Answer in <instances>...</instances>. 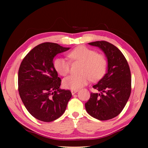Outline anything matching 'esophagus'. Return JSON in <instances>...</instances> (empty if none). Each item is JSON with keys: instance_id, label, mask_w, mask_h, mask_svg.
Here are the masks:
<instances>
[{"instance_id": "obj_1", "label": "esophagus", "mask_w": 148, "mask_h": 148, "mask_svg": "<svg viewBox=\"0 0 148 148\" xmlns=\"http://www.w3.org/2000/svg\"><path fill=\"white\" fill-rule=\"evenodd\" d=\"M77 91H78V89H72V90H71L72 95H74V94H76Z\"/></svg>"}]
</instances>
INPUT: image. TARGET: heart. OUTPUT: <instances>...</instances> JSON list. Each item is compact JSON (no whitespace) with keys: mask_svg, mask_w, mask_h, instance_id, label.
I'll use <instances>...</instances> for the list:
<instances>
[{"mask_svg":"<svg viewBox=\"0 0 148 148\" xmlns=\"http://www.w3.org/2000/svg\"><path fill=\"white\" fill-rule=\"evenodd\" d=\"M68 56L72 61L82 62L79 75H71L65 77L62 82L63 86L69 89H78L92 81L102 78L106 71L107 59L103 54L97 53L95 50L84 46L76 47L69 53ZM54 68L61 75L64 76L70 71V62L62 57L55 59Z\"/></svg>","mask_w":148,"mask_h":148,"instance_id":"heart-1","label":"heart"}]
</instances>
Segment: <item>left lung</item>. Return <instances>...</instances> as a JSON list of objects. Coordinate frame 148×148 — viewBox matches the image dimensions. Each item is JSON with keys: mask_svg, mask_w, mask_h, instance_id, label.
<instances>
[{"mask_svg": "<svg viewBox=\"0 0 148 148\" xmlns=\"http://www.w3.org/2000/svg\"><path fill=\"white\" fill-rule=\"evenodd\" d=\"M101 49L107 59V72L92 87L98 92H91L86 104L87 113L101 121L114 118L121 113L131 92V75L128 62L121 51L106 41L88 43Z\"/></svg>", "mask_w": 148, "mask_h": 148, "instance_id": "1", "label": "left lung"}]
</instances>
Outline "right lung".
Wrapping results in <instances>:
<instances>
[{"label": "right lung", "mask_w": 148, "mask_h": 148, "mask_svg": "<svg viewBox=\"0 0 148 148\" xmlns=\"http://www.w3.org/2000/svg\"><path fill=\"white\" fill-rule=\"evenodd\" d=\"M69 49L45 42L31 50L20 65L19 96L29 113L40 121L51 122L61 117L72 97L69 90L60 88L61 79L53 61L57 54Z\"/></svg>", "instance_id": "1"}]
</instances>
